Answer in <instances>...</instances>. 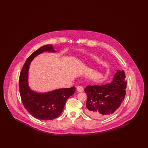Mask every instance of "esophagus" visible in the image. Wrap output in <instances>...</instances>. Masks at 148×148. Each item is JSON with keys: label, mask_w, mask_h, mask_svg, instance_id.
<instances>
[{"label": "esophagus", "mask_w": 148, "mask_h": 148, "mask_svg": "<svg viewBox=\"0 0 148 148\" xmlns=\"http://www.w3.org/2000/svg\"><path fill=\"white\" fill-rule=\"evenodd\" d=\"M77 91L79 92H83L84 90V88L82 86H78L77 88Z\"/></svg>", "instance_id": "obj_1"}]
</instances>
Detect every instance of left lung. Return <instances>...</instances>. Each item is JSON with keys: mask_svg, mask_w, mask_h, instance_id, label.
I'll use <instances>...</instances> for the list:
<instances>
[{"mask_svg": "<svg viewBox=\"0 0 148 148\" xmlns=\"http://www.w3.org/2000/svg\"><path fill=\"white\" fill-rule=\"evenodd\" d=\"M124 71H117L113 82L103 85H88L85 112L92 118L101 119L114 113L124 101L127 82Z\"/></svg>", "mask_w": 148, "mask_h": 148, "instance_id": "8db88e82", "label": "left lung"}]
</instances>
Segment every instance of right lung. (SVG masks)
Here are the masks:
<instances>
[{"label":"right lung","instance_id":"add662e5","mask_svg":"<svg viewBox=\"0 0 148 148\" xmlns=\"http://www.w3.org/2000/svg\"><path fill=\"white\" fill-rule=\"evenodd\" d=\"M45 51L56 52L53 45H46L33 52L25 61L19 79V91L23 104L33 116L38 119H56L62 113L66 100L75 91V87L56 90L47 93L32 91L28 84V73L30 62L37 55Z\"/></svg>","mask_w":148,"mask_h":148}]
</instances>
